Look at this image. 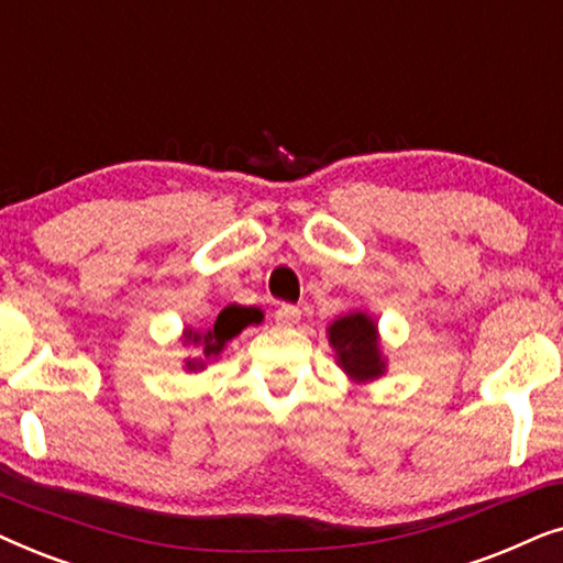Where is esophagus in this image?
I'll use <instances>...</instances> for the list:
<instances>
[{
	"instance_id": "1",
	"label": "esophagus",
	"mask_w": 563,
	"mask_h": 563,
	"mask_svg": "<svg viewBox=\"0 0 563 563\" xmlns=\"http://www.w3.org/2000/svg\"><path fill=\"white\" fill-rule=\"evenodd\" d=\"M299 318H302V310H299L297 305H282L279 310H276V322H279V325H297Z\"/></svg>"
}]
</instances>
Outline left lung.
<instances>
[{"mask_svg":"<svg viewBox=\"0 0 563 563\" xmlns=\"http://www.w3.org/2000/svg\"><path fill=\"white\" fill-rule=\"evenodd\" d=\"M328 341L335 351L338 366L353 382L379 379L384 368H387V361H384L379 349L376 322L366 312H351L338 318L328 328Z\"/></svg>","mask_w":563,"mask_h":563,"instance_id":"8db88e82","label":"left lung"}]
</instances>
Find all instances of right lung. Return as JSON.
Segmentation results:
<instances>
[{
  "mask_svg": "<svg viewBox=\"0 0 563 563\" xmlns=\"http://www.w3.org/2000/svg\"><path fill=\"white\" fill-rule=\"evenodd\" d=\"M261 320H264V312H261L258 307L228 305V307H222L220 314L214 318V322L205 330V333L187 330L184 338H187L189 343H195L199 353H202V358H187L189 372H199V368H205L207 361L220 356V351L225 349L228 341H233V338L241 333L243 328L258 325Z\"/></svg>",
  "mask_w": 563,
  "mask_h": 563,
  "instance_id": "add662e5",
  "label": "right lung"
}]
</instances>
